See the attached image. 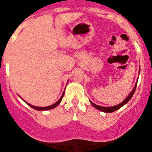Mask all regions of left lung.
Segmentation results:
<instances>
[{
	"label": "left lung",
	"mask_w": 152,
	"mask_h": 152,
	"mask_svg": "<svg viewBox=\"0 0 152 152\" xmlns=\"http://www.w3.org/2000/svg\"><path fill=\"white\" fill-rule=\"evenodd\" d=\"M137 82H138V80H137V81H136V84H135V87L133 88L132 91L130 92L129 94L127 96V97H126V99H125V100H123V102H122V103H120L119 104H118V105L113 106V107H101V106L96 105V104H95L94 103H93V102L91 101V100H90V103H91V105H92L93 107H94L96 109V110H100V111H102V112H104V113H113V112H114V111H116V110H119V108H121L123 106H124L125 104H126V103L129 101L130 99L132 98V96H133L134 93H135V88H136Z\"/></svg>",
	"instance_id": "8db88e82"
}]
</instances>
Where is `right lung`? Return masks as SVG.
<instances>
[{
  "instance_id": "right-lung-1",
  "label": "right lung",
  "mask_w": 152,
  "mask_h": 152,
  "mask_svg": "<svg viewBox=\"0 0 152 152\" xmlns=\"http://www.w3.org/2000/svg\"><path fill=\"white\" fill-rule=\"evenodd\" d=\"M67 84H68V83H67ZM64 92H63V94H62V95H61V97H60V99L58 100L57 102H56V103H55L54 104H52V105L49 106V107H36V106H33V105H32V104H29V103H27V102H26V101H25V100H24L23 99H22V98H21L20 96V97L21 99H22V100H23L24 102H25V103H27V104L29 106V107H32V108L35 109V110H36L45 111V110H52V109H54L55 107H57V106H58V104H59V103H61V100H62L63 96H64Z\"/></svg>"
}]
</instances>
